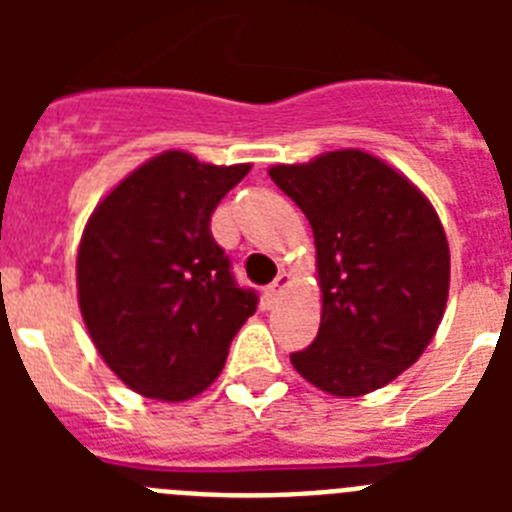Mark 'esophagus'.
<instances>
[{"label":"esophagus","instance_id":"esophagus-1","mask_svg":"<svg viewBox=\"0 0 512 512\" xmlns=\"http://www.w3.org/2000/svg\"><path fill=\"white\" fill-rule=\"evenodd\" d=\"M287 284H289V274H287V271H282V274H279V277L274 279V282H271L269 287L264 289L266 302H269V305H274V302L279 300V295H282V289L287 287Z\"/></svg>","mask_w":512,"mask_h":512}]
</instances>
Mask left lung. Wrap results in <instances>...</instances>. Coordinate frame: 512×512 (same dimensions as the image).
I'll return each mask as SVG.
<instances>
[{
	"instance_id": "8db88e82",
	"label": "left lung",
	"mask_w": 512,
	"mask_h": 512,
	"mask_svg": "<svg viewBox=\"0 0 512 512\" xmlns=\"http://www.w3.org/2000/svg\"><path fill=\"white\" fill-rule=\"evenodd\" d=\"M269 176L305 212L318 248L323 318L292 366L330 395L379 390L418 361L443 318L451 264L436 210L354 148Z\"/></svg>"
}]
</instances>
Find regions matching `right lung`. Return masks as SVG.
I'll use <instances>...</instances> for the list:
<instances>
[{"mask_svg": "<svg viewBox=\"0 0 512 512\" xmlns=\"http://www.w3.org/2000/svg\"><path fill=\"white\" fill-rule=\"evenodd\" d=\"M248 169L166 151L89 217L76 259L81 315L102 359L138 395L179 402L207 390L259 307L210 230L217 202Z\"/></svg>", "mask_w": 512, "mask_h": 512, "instance_id": "add662e5", "label": "right lung"}]
</instances>
